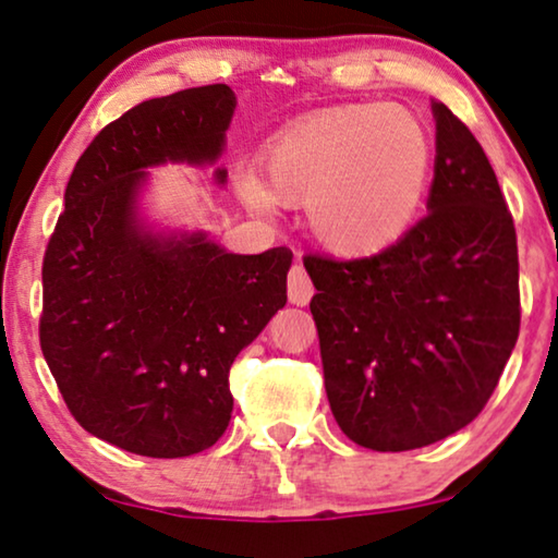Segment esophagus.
I'll return each instance as SVG.
<instances>
[{
    "label": "esophagus",
    "mask_w": 558,
    "mask_h": 558,
    "mask_svg": "<svg viewBox=\"0 0 558 558\" xmlns=\"http://www.w3.org/2000/svg\"><path fill=\"white\" fill-rule=\"evenodd\" d=\"M312 294H315V287H312L307 271H304L302 264H294L289 269V302L304 307L312 300Z\"/></svg>",
    "instance_id": "34e87169"
}]
</instances>
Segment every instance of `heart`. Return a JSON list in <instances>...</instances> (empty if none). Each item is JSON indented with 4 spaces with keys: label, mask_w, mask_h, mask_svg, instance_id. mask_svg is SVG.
<instances>
[{
    "label": "heart",
    "mask_w": 558,
    "mask_h": 558,
    "mask_svg": "<svg viewBox=\"0 0 558 558\" xmlns=\"http://www.w3.org/2000/svg\"><path fill=\"white\" fill-rule=\"evenodd\" d=\"M434 142L418 113L399 104L335 106L279 134L258 174H235L251 210L274 201L304 203L319 246L338 256H371L414 223L429 187Z\"/></svg>",
    "instance_id": "b5f03b06"
}]
</instances>
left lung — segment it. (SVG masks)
Instances as JSON below:
<instances>
[{
	"label": "left lung",
	"mask_w": 558,
	"mask_h": 558,
	"mask_svg": "<svg viewBox=\"0 0 558 558\" xmlns=\"http://www.w3.org/2000/svg\"><path fill=\"white\" fill-rule=\"evenodd\" d=\"M426 216L355 262L307 256L325 391L348 439L407 452L460 432L498 386L521 327L518 246L490 162L432 101Z\"/></svg>",
	"instance_id": "1"
}]
</instances>
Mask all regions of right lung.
Here are the masks:
<instances>
[{
    "mask_svg": "<svg viewBox=\"0 0 558 558\" xmlns=\"http://www.w3.org/2000/svg\"><path fill=\"white\" fill-rule=\"evenodd\" d=\"M233 109L216 83L104 126L45 251V361L75 422L126 452L172 460L216 445L233 411L231 363L287 304L289 248L228 254L205 231H155L142 216L149 167L216 165Z\"/></svg>",
    "mask_w": 558,
    "mask_h": 558,
    "instance_id": "right-lung-1",
    "label": "right lung"
}]
</instances>
